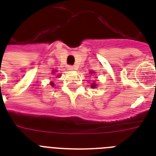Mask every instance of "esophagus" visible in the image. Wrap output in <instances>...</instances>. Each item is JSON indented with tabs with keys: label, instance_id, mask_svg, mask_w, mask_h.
<instances>
[{
	"label": "esophagus",
	"instance_id": "obj_1",
	"mask_svg": "<svg viewBox=\"0 0 156 156\" xmlns=\"http://www.w3.org/2000/svg\"><path fill=\"white\" fill-rule=\"evenodd\" d=\"M67 68H68V69L69 70H75L76 69H75V67H74V66H69L68 67H67Z\"/></svg>",
	"mask_w": 156,
	"mask_h": 156
}]
</instances>
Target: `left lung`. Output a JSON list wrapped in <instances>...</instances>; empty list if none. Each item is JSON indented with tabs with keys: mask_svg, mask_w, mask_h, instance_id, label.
<instances>
[{
	"mask_svg": "<svg viewBox=\"0 0 156 156\" xmlns=\"http://www.w3.org/2000/svg\"><path fill=\"white\" fill-rule=\"evenodd\" d=\"M90 73H93V71H90ZM97 87V84H96V83H93L92 84L90 85V87H92V88H95V87Z\"/></svg>",
	"mask_w": 156,
	"mask_h": 156,
	"instance_id": "8db88e82",
	"label": "left lung"
}]
</instances>
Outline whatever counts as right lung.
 I'll list each match as a JSON object with an SVG mask.
<instances>
[{"mask_svg":"<svg viewBox=\"0 0 156 156\" xmlns=\"http://www.w3.org/2000/svg\"><path fill=\"white\" fill-rule=\"evenodd\" d=\"M55 72H56V71H53V72H52V73H55ZM50 84H51V86H52V87H53V86H54V83H52H52H50Z\"/></svg>","mask_w":156,"mask_h":156,"instance_id":"add662e5","label":"right lung"}]
</instances>
